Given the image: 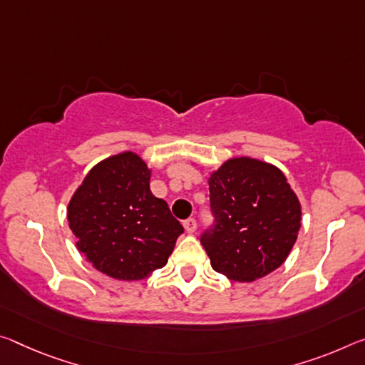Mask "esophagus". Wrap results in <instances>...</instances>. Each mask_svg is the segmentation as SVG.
Here are the masks:
<instances>
[{"mask_svg":"<svg viewBox=\"0 0 365 365\" xmlns=\"http://www.w3.org/2000/svg\"><path fill=\"white\" fill-rule=\"evenodd\" d=\"M196 219L195 217H188V219H185L183 221V227H185V230H187L188 234H193L195 230H196Z\"/></svg>","mask_w":365,"mask_h":365,"instance_id":"obj_1","label":"esophagus"}]
</instances>
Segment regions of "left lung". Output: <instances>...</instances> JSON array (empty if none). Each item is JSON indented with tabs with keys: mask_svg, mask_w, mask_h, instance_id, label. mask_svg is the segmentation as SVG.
<instances>
[{
	"mask_svg": "<svg viewBox=\"0 0 365 365\" xmlns=\"http://www.w3.org/2000/svg\"><path fill=\"white\" fill-rule=\"evenodd\" d=\"M212 224L201 234L211 266L232 281L250 282L284 263L300 229V203L284 173L239 158L210 178Z\"/></svg>",
	"mask_w": 365,
	"mask_h": 365,
	"instance_id": "1",
	"label": "left lung"
}]
</instances>
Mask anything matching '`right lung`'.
<instances>
[{
    "instance_id": "obj_1",
    "label": "right lung",
    "mask_w": 365,
    "mask_h": 365,
    "mask_svg": "<svg viewBox=\"0 0 365 365\" xmlns=\"http://www.w3.org/2000/svg\"><path fill=\"white\" fill-rule=\"evenodd\" d=\"M148 165L123 153L102 160L73 195L68 222L81 253L115 279H144L167 264L183 225L149 188Z\"/></svg>"
}]
</instances>
